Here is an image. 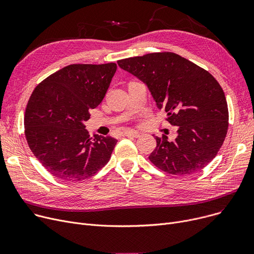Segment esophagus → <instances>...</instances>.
I'll return each instance as SVG.
<instances>
[{
	"label": "esophagus",
	"instance_id": "34e87169",
	"mask_svg": "<svg viewBox=\"0 0 254 254\" xmlns=\"http://www.w3.org/2000/svg\"><path fill=\"white\" fill-rule=\"evenodd\" d=\"M124 136L128 138H138L140 137V134L138 131H132V130H127L124 132Z\"/></svg>",
	"mask_w": 254,
	"mask_h": 254
}]
</instances>
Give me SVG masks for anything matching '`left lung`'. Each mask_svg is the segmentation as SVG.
I'll return each instance as SVG.
<instances>
[{"mask_svg": "<svg viewBox=\"0 0 254 254\" xmlns=\"http://www.w3.org/2000/svg\"><path fill=\"white\" fill-rule=\"evenodd\" d=\"M147 85L158 109L178 127L177 138L155 137L149 161L173 175L205 168L219 151L229 127L224 92L208 71L173 52H154L117 62Z\"/></svg>", "mask_w": 254, "mask_h": 254, "instance_id": "8db88e82", "label": "left lung"}]
</instances>
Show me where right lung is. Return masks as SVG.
<instances>
[{"mask_svg":"<svg viewBox=\"0 0 254 254\" xmlns=\"http://www.w3.org/2000/svg\"><path fill=\"white\" fill-rule=\"evenodd\" d=\"M117 65L74 64L51 74L34 89L26 105L24 134L38 161L66 181L90 178L109 162L117 143L89 137L84 123L103 101Z\"/></svg>","mask_w":254,"mask_h":254,"instance_id":"1","label":"right lung"}]
</instances>
